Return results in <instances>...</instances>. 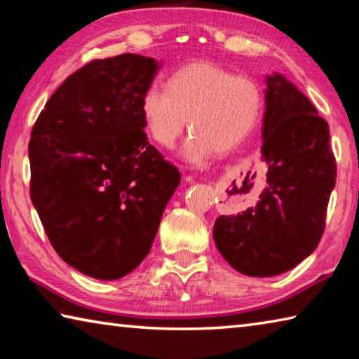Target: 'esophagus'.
I'll list each match as a JSON object with an SVG mask.
<instances>
[{
  "mask_svg": "<svg viewBox=\"0 0 359 359\" xmlns=\"http://www.w3.org/2000/svg\"><path fill=\"white\" fill-rule=\"evenodd\" d=\"M187 179H188V180H191V179H190V177H187Z\"/></svg>",
  "mask_w": 359,
  "mask_h": 359,
  "instance_id": "34e87169",
  "label": "esophagus"
}]
</instances>
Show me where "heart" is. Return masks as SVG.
<instances>
[{
  "instance_id": "heart-1",
  "label": "heart",
  "mask_w": 359,
  "mask_h": 359,
  "mask_svg": "<svg viewBox=\"0 0 359 359\" xmlns=\"http://www.w3.org/2000/svg\"><path fill=\"white\" fill-rule=\"evenodd\" d=\"M264 104L261 85L250 76L210 62L184 66L169 77L168 88L150 85L141 100L145 130L154 141L171 149L188 125L193 128L182 155L193 165L215 151L238 147L257 126Z\"/></svg>"
}]
</instances>
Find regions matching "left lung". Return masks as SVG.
Instances as JSON below:
<instances>
[{
  "label": "left lung",
  "mask_w": 359,
  "mask_h": 359,
  "mask_svg": "<svg viewBox=\"0 0 359 359\" xmlns=\"http://www.w3.org/2000/svg\"><path fill=\"white\" fill-rule=\"evenodd\" d=\"M266 82L261 155L267 185L255 208L214 224L218 252L250 277L283 274L317 248L337 177L330 126L317 109L283 76Z\"/></svg>",
  "instance_id": "left-lung-1"
}]
</instances>
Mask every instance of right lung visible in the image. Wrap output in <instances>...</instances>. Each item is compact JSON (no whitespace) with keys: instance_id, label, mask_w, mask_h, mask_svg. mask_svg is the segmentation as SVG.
<instances>
[{"instance_id":"1","label":"right lung","mask_w":359,"mask_h":359,"mask_svg":"<svg viewBox=\"0 0 359 359\" xmlns=\"http://www.w3.org/2000/svg\"><path fill=\"white\" fill-rule=\"evenodd\" d=\"M156 69L135 53L93 60L60 85L32 130L29 196L47 238L100 280L141 264L180 184L144 131L141 100Z\"/></svg>"}]
</instances>
